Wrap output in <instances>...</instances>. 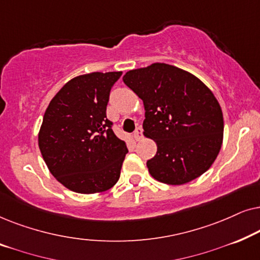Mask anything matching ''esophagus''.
Returning a JSON list of instances; mask_svg holds the SVG:
<instances>
[{"label": "esophagus", "mask_w": 260, "mask_h": 260, "mask_svg": "<svg viewBox=\"0 0 260 260\" xmlns=\"http://www.w3.org/2000/svg\"><path fill=\"white\" fill-rule=\"evenodd\" d=\"M142 134H143V129H142V126H137L136 130L134 131V137L136 141H140L141 137H142Z\"/></svg>", "instance_id": "esophagus-1"}]
</instances>
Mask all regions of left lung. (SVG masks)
Wrapping results in <instances>:
<instances>
[{
  "label": "left lung",
  "mask_w": 260,
  "mask_h": 260,
  "mask_svg": "<svg viewBox=\"0 0 260 260\" xmlns=\"http://www.w3.org/2000/svg\"><path fill=\"white\" fill-rule=\"evenodd\" d=\"M144 103V135L157 143L148 159L157 181L183 184L207 172L222 143V111L212 91L187 71L156 62L123 77Z\"/></svg>",
  "instance_id": "8db88e82"
}]
</instances>
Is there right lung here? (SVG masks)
Here are the masks:
<instances>
[{"label":"right lung","instance_id":"right-lung-1","mask_svg":"<svg viewBox=\"0 0 260 260\" xmlns=\"http://www.w3.org/2000/svg\"><path fill=\"white\" fill-rule=\"evenodd\" d=\"M122 72L73 78L46 110L39 148L53 176L70 190L93 194L115 186L125 158V142L106 117L110 92Z\"/></svg>","mask_w":260,"mask_h":260}]
</instances>
